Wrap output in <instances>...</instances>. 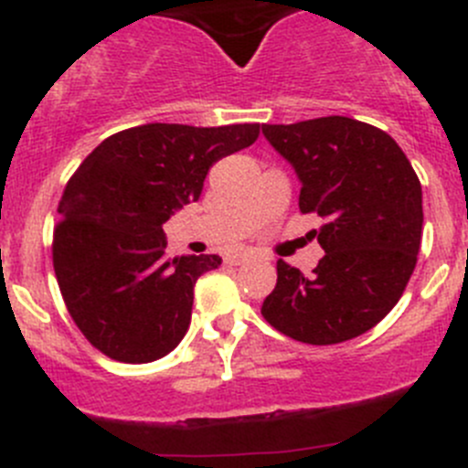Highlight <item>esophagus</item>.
Segmentation results:
<instances>
[{
	"instance_id": "1",
	"label": "esophagus",
	"mask_w": 468,
	"mask_h": 468,
	"mask_svg": "<svg viewBox=\"0 0 468 468\" xmlns=\"http://www.w3.org/2000/svg\"><path fill=\"white\" fill-rule=\"evenodd\" d=\"M250 257H252L250 252H232L225 257V263H228V266H240V263L250 261Z\"/></svg>"
}]
</instances>
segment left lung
Wrapping results in <instances>:
<instances>
[{
  "label": "left lung",
  "instance_id": "left-lung-1",
  "mask_svg": "<svg viewBox=\"0 0 468 468\" xmlns=\"http://www.w3.org/2000/svg\"><path fill=\"white\" fill-rule=\"evenodd\" d=\"M261 132L303 184L300 211L325 218L314 229L325 257L309 277L280 259L263 318L303 344L355 339L396 307L414 272L423 234L419 177L389 133L346 115Z\"/></svg>",
  "mask_w": 468,
  "mask_h": 468
}]
</instances>
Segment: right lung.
Instances as JSON below:
<instances>
[{
  "label": "right lung",
  "instance_id": "obj_1",
  "mask_svg": "<svg viewBox=\"0 0 468 468\" xmlns=\"http://www.w3.org/2000/svg\"><path fill=\"white\" fill-rule=\"evenodd\" d=\"M257 136V122L141 124L101 141L72 175L58 205L54 272L72 321L106 357L147 364L184 339L193 286L223 259H168L164 223L200 200L216 161Z\"/></svg>",
  "mask_w": 468,
  "mask_h": 468
}]
</instances>
